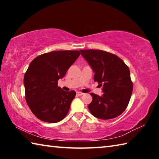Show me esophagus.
<instances>
[{
	"mask_svg": "<svg viewBox=\"0 0 159 159\" xmlns=\"http://www.w3.org/2000/svg\"><path fill=\"white\" fill-rule=\"evenodd\" d=\"M83 94H84V93H81V92H77V93H76V95H79V96L83 95Z\"/></svg>",
	"mask_w": 159,
	"mask_h": 159,
	"instance_id": "esophagus-1",
	"label": "esophagus"
}]
</instances>
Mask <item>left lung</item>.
I'll return each mask as SVG.
<instances>
[{
  "mask_svg": "<svg viewBox=\"0 0 159 159\" xmlns=\"http://www.w3.org/2000/svg\"><path fill=\"white\" fill-rule=\"evenodd\" d=\"M80 51L95 72L94 80L99 86L103 85L102 96L90 93L93 97L88 105L90 113L103 120L118 116L127 108L133 89L128 66L118 56L106 51Z\"/></svg>",
  "mask_w": 159,
  "mask_h": 159,
  "instance_id": "left-lung-1",
  "label": "left lung"
}]
</instances>
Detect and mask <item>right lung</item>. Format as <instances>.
<instances>
[{
    "instance_id": "1",
    "label": "right lung",
    "mask_w": 159,
    "mask_h": 159,
    "mask_svg": "<svg viewBox=\"0 0 159 159\" xmlns=\"http://www.w3.org/2000/svg\"><path fill=\"white\" fill-rule=\"evenodd\" d=\"M80 54L79 50L52 51L38 56L29 64L24 77L25 99L39 119L57 123L68 114L76 92L64 91L57 81Z\"/></svg>"
}]
</instances>
